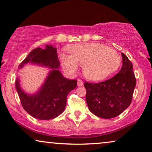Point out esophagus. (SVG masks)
<instances>
[{"label": "esophagus", "instance_id": "esophagus-1", "mask_svg": "<svg viewBox=\"0 0 152 152\" xmlns=\"http://www.w3.org/2000/svg\"><path fill=\"white\" fill-rule=\"evenodd\" d=\"M77 84H78V87H81L83 85V81L80 80V79H78V82H77Z\"/></svg>", "mask_w": 152, "mask_h": 152}]
</instances>
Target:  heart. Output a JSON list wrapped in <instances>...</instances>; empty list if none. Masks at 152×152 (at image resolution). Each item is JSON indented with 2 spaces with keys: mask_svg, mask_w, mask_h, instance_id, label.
Segmentation results:
<instances>
[{
  "mask_svg": "<svg viewBox=\"0 0 152 152\" xmlns=\"http://www.w3.org/2000/svg\"><path fill=\"white\" fill-rule=\"evenodd\" d=\"M69 56H59L62 68L67 75H76L78 66L87 80L100 81L114 73L121 65V59L116 51L96 43L75 45L67 48Z\"/></svg>",
  "mask_w": 152,
  "mask_h": 152,
  "instance_id": "obj_1",
  "label": "heart"
}]
</instances>
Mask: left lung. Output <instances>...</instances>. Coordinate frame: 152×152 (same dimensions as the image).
Returning <instances> with one entry per match:
<instances>
[{
	"label": "left lung",
	"instance_id": "1",
	"mask_svg": "<svg viewBox=\"0 0 152 152\" xmlns=\"http://www.w3.org/2000/svg\"><path fill=\"white\" fill-rule=\"evenodd\" d=\"M121 55L123 66L116 75L99 83L84 84L89 110L100 118L118 116L132 102L136 83L133 65L127 56Z\"/></svg>",
	"mask_w": 152,
	"mask_h": 152
}]
</instances>
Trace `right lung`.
<instances>
[{"label": "right lung", "mask_w": 152, "mask_h": 152, "mask_svg": "<svg viewBox=\"0 0 152 152\" xmlns=\"http://www.w3.org/2000/svg\"><path fill=\"white\" fill-rule=\"evenodd\" d=\"M30 63L51 69L45 82L33 94H27L20 87V80H16V89L24 110L34 118L50 120L58 116L65 110L67 96L77 86V80L65 78L58 69L60 62L56 48L47 45L45 49L37 48L30 52L18 68Z\"/></svg>", "instance_id": "1"}]
</instances>
